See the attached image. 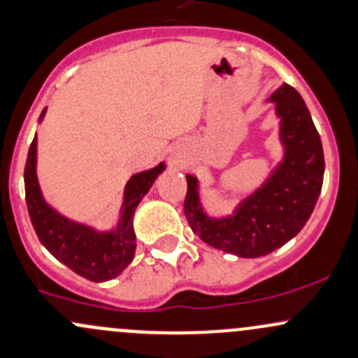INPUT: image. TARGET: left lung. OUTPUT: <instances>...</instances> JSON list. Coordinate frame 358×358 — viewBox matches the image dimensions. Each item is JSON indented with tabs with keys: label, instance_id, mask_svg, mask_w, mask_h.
<instances>
[{
	"label": "left lung",
	"instance_id": "left-lung-1",
	"mask_svg": "<svg viewBox=\"0 0 358 358\" xmlns=\"http://www.w3.org/2000/svg\"><path fill=\"white\" fill-rule=\"evenodd\" d=\"M281 118L283 163L233 216L210 220L201 208L197 180L187 175L183 213L192 231L217 250L238 257H261L289 242L306 227L324 178L321 137L302 96L283 84L271 96Z\"/></svg>",
	"mask_w": 358,
	"mask_h": 358
}]
</instances>
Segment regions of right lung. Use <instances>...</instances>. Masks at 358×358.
<instances>
[{
    "mask_svg": "<svg viewBox=\"0 0 358 358\" xmlns=\"http://www.w3.org/2000/svg\"><path fill=\"white\" fill-rule=\"evenodd\" d=\"M44 110L41 113L43 120ZM37 138L34 137L25 163V201L32 227L41 243L65 266L90 281H108L118 276L130 264L135 254L134 213L138 202L148 194L164 163L134 175L125 187V202L116 229L97 233L84 224L73 223L56 213L44 202L36 176Z\"/></svg>",
    "mask_w": 358,
    "mask_h": 358,
    "instance_id": "add662e5",
    "label": "right lung"
}]
</instances>
